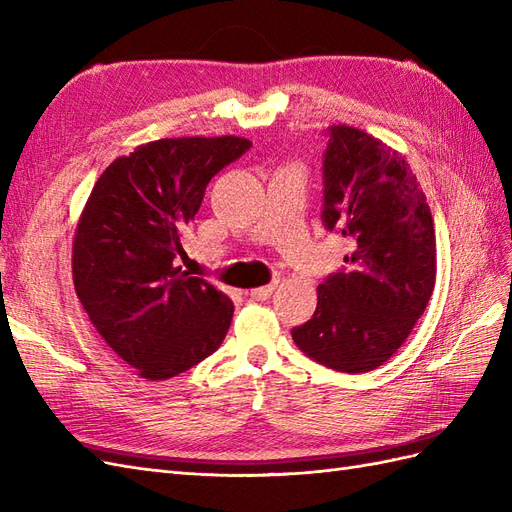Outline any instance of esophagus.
I'll return each instance as SVG.
<instances>
[{
    "instance_id": "esophagus-1",
    "label": "esophagus",
    "mask_w": 512,
    "mask_h": 512,
    "mask_svg": "<svg viewBox=\"0 0 512 512\" xmlns=\"http://www.w3.org/2000/svg\"><path fill=\"white\" fill-rule=\"evenodd\" d=\"M274 290H277V283H270V285H264V287H255V290H248L246 294L251 296L253 300H266L274 294Z\"/></svg>"
}]
</instances>
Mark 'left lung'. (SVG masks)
Masks as SVG:
<instances>
[{
    "label": "left lung",
    "instance_id": "left-lung-1",
    "mask_svg": "<svg viewBox=\"0 0 512 512\" xmlns=\"http://www.w3.org/2000/svg\"><path fill=\"white\" fill-rule=\"evenodd\" d=\"M322 222L350 244L346 268L318 285L311 320L292 329L313 361L348 374L383 365L422 318L437 279L426 194L402 153L357 127H329Z\"/></svg>",
    "mask_w": 512,
    "mask_h": 512
}]
</instances>
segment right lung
<instances>
[{
  "instance_id": "obj_1",
  "label": "right lung",
  "mask_w": 512,
  "mask_h": 512,
  "mask_svg": "<svg viewBox=\"0 0 512 512\" xmlns=\"http://www.w3.org/2000/svg\"><path fill=\"white\" fill-rule=\"evenodd\" d=\"M238 136L162 138L103 170L73 238V283L97 333L138 376L166 381L222 344L233 303L183 272V229L207 183L251 149Z\"/></svg>"
}]
</instances>
